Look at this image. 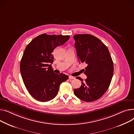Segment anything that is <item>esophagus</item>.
<instances>
[{
    "instance_id": "34e87169",
    "label": "esophagus",
    "mask_w": 134,
    "mask_h": 134,
    "mask_svg": "<svg viewBox=\"0 0 134 134\" xmlns=\"http://www.w3.org/2000/svg\"><path fill=\"white\" fill-rule=\"evenodd\" d=\"M69 78V79H70V80H73V79H75V77H73V76H70Z\"/></svg>"
}]
</instances>
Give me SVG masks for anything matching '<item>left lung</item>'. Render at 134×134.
<instances>
[{"mask_svg":"<svg viewBox=\"0 0 134 134\" xmlns=\"http://www.w3.org/2000/svg\"><path fill=\"white\" fill-rule=\"evenodd\" d=\"M78 60L87 64L84 74L87 76L82 85L74 90L75 96L82 100L90 102L103 96L110 84L114 73V63L107 47L91 35L80 34L74 36Z\"/></svg>","mask_w":134,"mask_h":134,"instance_id":"obj_1","label":"left lung"}]
</instances>
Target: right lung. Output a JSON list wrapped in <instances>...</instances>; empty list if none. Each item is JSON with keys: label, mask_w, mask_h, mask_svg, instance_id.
Segmentation results:
<instances>
[{"label": "right lung", "mask_w": 134, "mask_h": 134, "mask_svg": "<svg viewBox=\"0 0 134 134\" xmlns=\"http://www.w3.org/2000/svg\"><path fill=\"white\" fill-rule=\"evenodd\" d=\"M69 36L39 35L26 47L21 58L20 70L29 93L40 102H48L57 95L60 84L69 76L53 72L52 52L57 46L64 44Z\"/></svg>", "instance_id": "add662e5"}]
</instances>
